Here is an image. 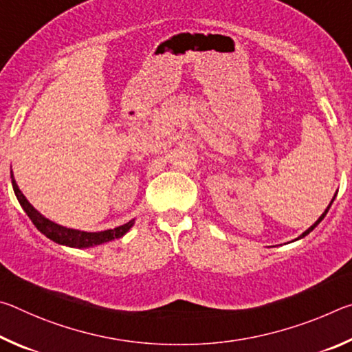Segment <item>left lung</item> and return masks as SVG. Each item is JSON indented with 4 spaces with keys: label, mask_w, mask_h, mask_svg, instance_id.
Masks as SVG:
<instances>
[{
    "label": "left lung",
    "mask_w": 352,
    "mask_h": 352,
    "mask_svg": "<svg viewBox=\"0 0 352 352\" xmlns=\"http://www.w3.org/2000/svg\"><path fill=\"white\" fill-rule=\"evenodd\" d=\"M333 199H336V197H333ZM333 199L331 200V204H329V206H327V210H326V211H324L323 214H321V216H320V219L317 220V222H315V223H314V225L311 226V228H309V230H306V231H305V233H302V234H301L300 237H298V239H301V237H305V236H307V234H309V233H311V231H312V230L315 228V226H317V225H318V223L321 222V220H323V219H324V216H326V212H327V211H329V208H331V205H332V201H333Z\"/></svg>",
    "instance_id": "1"
}]
</instances>
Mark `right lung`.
<instances>
[{
	"label": "right lung",
	"instance_id": "right-lung-1",
	"mask_svg": "<svg viewBox=\"0 0 352 352\" xmlns=\"http://www.w3.org/2000/svg\"><path fill=\"white\" fill-rule=\"evenodd\" d=\"M12 186H14V192L16 195V199H19L21 208L26 211L28 217L32 220V223L37 226V230L40 231V233H43L46 237H50L51 241L62 243V245L76 247V248H87V247L99 245V243H104V242H109L113 239H118V237H122L130 228H132V225H133V220H130V222L124 223L121 226H116V228L99 231V233H87V231L65 228V226L57 225L54 222H51L50 219L41 216V214L26 200V197L23 195L19 186H16L14 178H12Z\"/></svg>",
	"mask_w": 352,
	"mask_h": 352
}]
</instances>
